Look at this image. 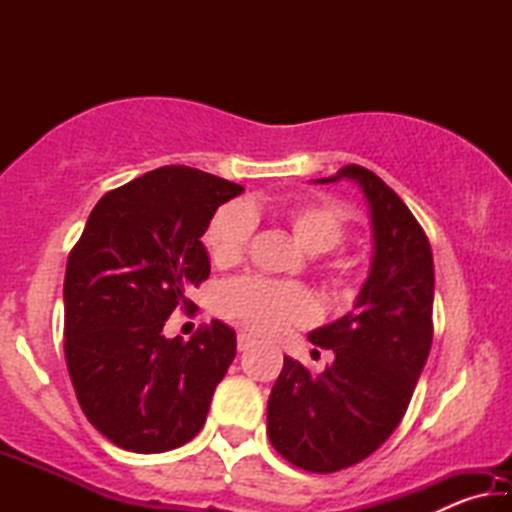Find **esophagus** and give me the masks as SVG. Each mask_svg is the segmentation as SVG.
<instances>
[{
    "label": "esophagus",
    "mask_w": 512,
    "mask_h": 512,
    "mask_svg": "<svg viewBox=\"0 0 512 512\" xmlns=\"http://www.w3.org/2000/svg\"><path fill=\"white\" fill-rule=\"evenodd\" d=\"M253 343H255V339L250 334H246V332L237 334V348H239V352H246L248 348H253Z\"/></svg>",
    "instance_id": "34e87169"
}]
</instances>
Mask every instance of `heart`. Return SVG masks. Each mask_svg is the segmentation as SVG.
I'll list each match as a JSON object with an SVG mask.
<instances>
[{"label": "heart", "mask_w": 512, "mask_h": 512, "mask_svg": "<svg viewBox=\"0 0 512 512\" xmlns=\"http://www.w3.org/2000/svg\"><path fill=\"white\" fill-rule=\"evenodd\" d=\"M257 214V203L246 201L244 205H221L210 216L203 232V244L214 266L232 268L244 259L250 232H253V216ZM268 214L291 232V237L307 255L329 253L341 246L348 232V216L339 205L323 198H296V201L277 203L268 207ZM336 273H345L343 264H336ZM216 309L221 316L239 325L262 334H273L287 325L305 323L314 316V300L300 284L241 277L221 289Z\"/></svg>", "instance_id": "heart-1"}]
</instances>
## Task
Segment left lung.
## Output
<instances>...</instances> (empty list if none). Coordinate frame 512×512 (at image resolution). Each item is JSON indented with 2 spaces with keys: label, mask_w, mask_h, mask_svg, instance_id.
<instances>
[{
  "label": "left lung",
  "mask_w": 512,
  "mask_h": 512,
  "mask_svg": "<svg viewBox=\"0 0 512 512\" xmlns=\"http://www.w3.org/2000/svg\"><path fill=\"white\" fill-rule=\"evenodd\" d=\"M350 180L366 196L372 262L350 314L309 332L332 350L320 375L284 357L268 397L266 433L291 465L339 472L386 443L404 418L431 350L433 257L409 207L375 173L348 164L327 185Z\"/></svg>",
  "instance_id": "obj_1"
}]
</instances>
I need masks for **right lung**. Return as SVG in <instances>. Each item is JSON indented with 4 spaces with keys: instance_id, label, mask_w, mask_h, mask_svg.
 Listing matches in <instances>:
<instances>
[{
    "instance_id": "right-lung-1",
    "label": "right lung",
    "mask_w": 512,
    "mask_h": 512,
    "mask_svg": "<svg viewBox=\"0 0 512 512\" xmlns=\"http://www.w3.org/2000/svg\"><path fill=\"white\" fill-rule=\"evenodd\" d=\"M244 187L192 167L153 169L94 205L65 271V359L94 429L135 454L192 440L237 354L221 320L187 343L162 327L210 277L203 232Z\"/></svg>"
}]
</instances>
